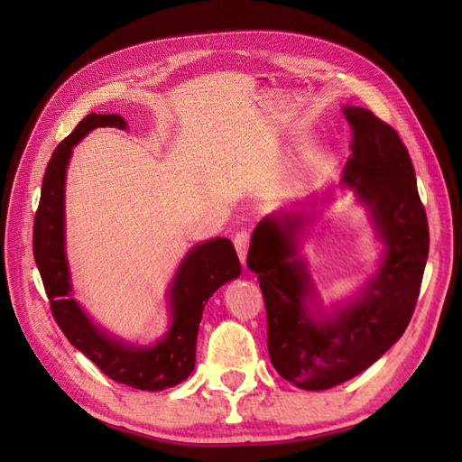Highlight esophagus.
<instances>
[{"instance_id": "1", "label": "esophagus", "mask_w": 462, "mask_h": 462, "mask_svg": "<svg viewBox=\"0 0 462 462\" xmlns=\"http://www.w3.org/2000/svg\"><path fill=\"white\" fill-rule=\"evenodd\" d=\"M235 248H236V254H239L243 265L246 263V253H248V245H250V235L246 231H239L235 235Z\"/></svg>"}]
</instances>
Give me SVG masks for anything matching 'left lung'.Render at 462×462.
I'll list each match as a JSON object with an SVG mask.
<instances>
[{"label":"left lung","mask_w":462,"mask_h":462,"mask_svg":"<svg viewBox=\"0 0 462 462\" xmlns=\"http://www.w3.org/2000/svg\"><path fill=\"white\" fill-rule=\"evenodd\" d=\"M351 158L341 185L366 208L383 245L380 268L358 295L333 312L321 309L300 236L314 219L302 202L263 217L253 233L246 265L258 273L268 314V351L277 374L306 391L339 385L365 372L407 329L420 295L430 250L426 209L414 167L397 131L370 109L346 106Z\"/></svg>","instance_id":"8db88e82"}]
</instances>
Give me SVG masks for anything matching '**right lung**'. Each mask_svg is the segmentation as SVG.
<instances>
[{
	"mask_svg": "<svg viewBox=\"0 0 462 462\" xmlns=\"http://www.w3.org/2000/svg\"><path fill=\"white\" fill-rule=\"evenodd\" d=\"M127 129L117 114H90L55 148L42 180L34 217L32 248L51 314L75 348L88 356L114 382L143 391H162L185 382L197 360V337L208 299L239 277L241 262L226 236L204 241L189 250L167 291L170 329L153 345L138 346L97 328L73 299L65 254V175L73 146L92 129Z\"/></svg>",
	"mask_w": 462,
	"mask_h": 462,
	"instance_id": "add662e5",
	"label": "right lung"
}]
</instances>
